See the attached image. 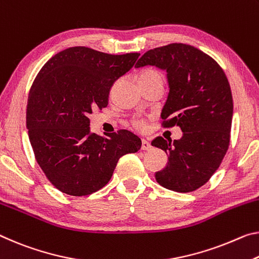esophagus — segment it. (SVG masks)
<instances>
[{
	"label": "esophagus",
	"instance_id": "34e87169",
	"mask_svg": "<svg viewBox=\"0 0 259 259\" xmlns=\"http://www.w3.org/2000/svg\"><path fill=\"white\" fill-rule=\"evenodd\" d=\"M151 147H152L151 144L146 141V139H142V150L149 151V150H151Z\"/></svg>",
	"mask_w": 259,
	"mask_h": 259
}]
</instances>
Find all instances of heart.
Here are the masks:
<instances>
[{"label": "heart", "mask_w": 259, "mask_h": 259, "mask_svg": "<svg viewBox=\"0 0 259 259\" xmlns=\"http://www.w3.org/2000/svg\"><path fill=\"white\" fill-rule=\"evenodd\" d=\"M152 80H162V75L155 69H146L143 72L139 73L138 76V83H145V81H152ZM133 124L135 128L143 129L145 126V120L144 118H134Z\"/></svg>", "instance_id": "b5f03b06"}]
</instances>
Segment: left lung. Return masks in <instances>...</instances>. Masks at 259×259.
Instances as JSON below:
<instances>
[{"mask_svg": "<svg viewBox=\"0 0 259 259\" xmlns=\"http://www.w3.org/2000/svg\"><path fill=\"white\" fill-rule=\"evenodd\" d=\"M145 65L167 71L169 94L161 125H179L183 133L173 143L162 137L152 142L169 155L155 180L176 192L195 191L215 173L228 150L233 117L228 79L211 56L186 44L150 49L135 67Z\"/></svg>", "mask_w": 259, "mask_h": 259, "instance_id": "obj_1", "label": "left lung"}]
</instances>
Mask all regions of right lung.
<instances>
[{
  "mask_svg": "<svg viewBox=\"0 0 259 259\" xmlns=\"http://www.w3.org/2000/svg\"><path fill=\"white\" fill-rule=\"evenodd\" d=\"M139 55L70 47L40 69L28 93L26 128L36 162L60 191L80 197L100 190L118 159L141 149V138L128 130L107 138L91 134L89 118L93 109L107 107L114 81Z\"/></svg>",
  "mask_w": 259,
  "mask_h": 259,
  "instance_id": "add662e5",
  "label": "right lung"
}]
</instances>
